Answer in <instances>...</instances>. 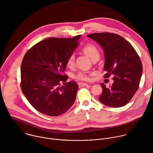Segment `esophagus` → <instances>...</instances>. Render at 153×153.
I'll use <instances>...</instances> for the list:
<instances>
[{
  "mask_svg": "<svg viewBox=\"0 0 153 153\" xmlns=\"http://www.w3.org/2000/svg\"><path fill=\"white\" fill-rule=\"evenodd\" d=\"M78 84L79 87H84V86L88 85L87 84H86V83H83V82H79Z\"/></svg>",
  "mask_w": 153,
  "mask_h": 153,
  "instance_id": "34e87169",
  "label": "esophagus"
}]
</instances>
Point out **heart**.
I'll return each mask as SVG.
<instances>
[{
  "mask_svg": "<svg viewBox=\"0 0 153 153\" xmlns=\"http://www.w3.org/2000/svg\"><path fill=\"white\" fill-rule=\"evenodd\" d=\"M82 51L88 55L93 61L98 59L100 56V52L97 46L94 45L89 44L82 48ZM75 64V56L74 54H71L69 56L67 62L66 66L69 68H72L74 67ZM92 73H88L86 72H80L74 76V78L80 81H91V75Z\"/></svg>",
  "mask_w": 153,
  "mask_h": 153,
  "instance_id": "obj_1",
  "label": "heart"
}]
</instances>
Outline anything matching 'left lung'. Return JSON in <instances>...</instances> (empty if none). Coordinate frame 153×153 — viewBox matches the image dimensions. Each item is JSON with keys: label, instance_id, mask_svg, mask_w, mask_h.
Segmentation results:
<instances>
[{"label": "left lung", "instance_id": "left-lung-1", "mask_svg": "<svg viewBox=\"0 0 153 153\" xmlns=\"http://www.w3.org/2000/svg\"><path fill=\"white\" fill-rule=\"evenodd\" d=\"M97 42L104 51V78L114 76L112 85L101 83L102 93L99 100L111 107L128 104L137 90L142 74L140 57L132 45L122 36L110 33H94L87 36Z\"/></svg>", "mask_w": 153, "mask_h": 153}]
</instances>
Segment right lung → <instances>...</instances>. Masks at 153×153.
<instances>
[{
  "label": "right lung",
  "mask_w": 153,
  "mask_h": 153,
  "mask_svg": "<svg viewBox=\"0 0 153 153\" xmlns=\"http://www.w3.org/2000/svg\"><path fill=\"white\" fill-rule=\"evenodd\" d=\"M81 35L73 38H48L29 49L21 65L23 94L38 111L50 116L66 113L74 104L78 85L66 82V62ZM61 82L64 85L61 87Z\"/></svg>",
  "instance_id": "obj_1"
}]
</instances>
